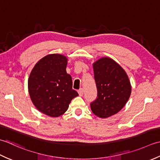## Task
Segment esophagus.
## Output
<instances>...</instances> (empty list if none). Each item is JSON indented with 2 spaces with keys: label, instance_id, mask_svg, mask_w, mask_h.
Returning a JSON list of instances; mask_svg holds the SVG:
<instances>
[{
  "label": "esophagus",
  "instance_id": "1",
  "mask_svg": "<svg viewBox=\"0 0 160 160\" xmlns=\"http://www.w3.org/2000/svg\"><path fill=\"white\" fill-rule=\"evenodd\" d=\"M78 93H79V95L80 97H82L83 94V90L82 88L79 89V90H78Z\"/></svg>",
  "mask_w": 160,
  "mask_h": 160
}]
</instances>
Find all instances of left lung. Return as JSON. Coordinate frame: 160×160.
<instances>
[{"mask_svg": "<svg viewBox=\"0 0 160 160\" xmlns=\"http://www.w3.org/2000/svg\"><path fill=\"white\" fill-rule=\"evenodd\" d=\"M92 66L97 98L91 103V110L100 118H108L126 105L131 94V84L126 71L111 58H101Z\"/></svg>", "mask_w": 160, "mask_h": 160, "instance_id": "1", "label": "left lung"}]
</instances>
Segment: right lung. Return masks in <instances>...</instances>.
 <instances>
[{
    "label": "right lung",
    "mask_w": 160,
    "mask_h": 160,
    "mask_svg": "<svg viewBox=\"0 0 160 160\" xmlns=\"http://www.w3.org/2000/svg\"><path fill=\"white\" fill-rule=\"evenodd\" d=\"M68 58L50 54L35 64L28 79V91L34 106L41 112L58 117L67 111L72 99L77 97L72 79L67 74Z\"/></svg>",
    "instance_id": "add662e5"
}]
</instances>
